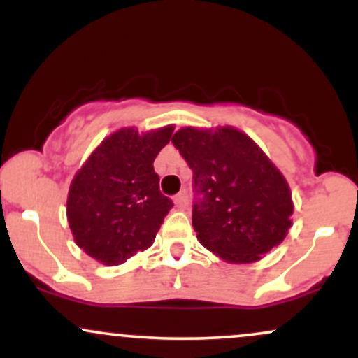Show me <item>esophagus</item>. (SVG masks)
I'll return each instance as SVG.
<instances>
[{
    "instance_id": "obj_1",
    "label": "esophagus",
    "mask_w": 358,
    "mask_h": 358,
    "mask_svg": "<svg viewBox=\"0 0 358 358\" xmlns=\"http://www.w3.org/2000/svg\"><path fill=\"white\" fill-rule=\"evenodd\" d=\"M175 207L176 208H180V210H183V208H187V205H188V195H187V192H180L178 195L175 196Z\"/></svg>"
}]
</instances>
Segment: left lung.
Wrapping results in <instances>:
<instances>
[{"instance_id": "left-lung-1", "label": "left lung", "mask_w": 358, "mask_h": 358, "mask_svg": "<svg viewBox=\"0 0 358 358\" xmlns=\"http://www.w3.org/2000/svg\"><path fill=\"white\" fill-rule=\"evenodd\" d=\"M200 199L192 224L205 249L249 264L281 244L293 225L289 185L254 139L232 126L182 127L171 138Z\"/></svg>"}]
</instances>
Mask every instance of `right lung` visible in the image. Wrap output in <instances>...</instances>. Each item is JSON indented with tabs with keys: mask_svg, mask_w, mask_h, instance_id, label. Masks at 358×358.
Returning a JSON list of instances; mask_svg holds the SVG:
<instances>
[{
	"mask_svg": "<svg viewBox=\"0 0 358 358\" xmlns=\"http://www.w3.org/2000/svg\"><path fill=\"white\" fill-rule=\"evenodd\" d=\"M175 126L138 133L114 131L90 153L73 176L67 220L73 241L90 257L119 266L155 242L170 208L159 192L153 162L170 141Z\"/></svg>",
	"mask_w": 358,
	"mask_h": 358,
	"instance_id": "right-lung-1",
	"label": "right lung"
}]
</instances>
